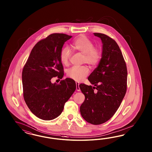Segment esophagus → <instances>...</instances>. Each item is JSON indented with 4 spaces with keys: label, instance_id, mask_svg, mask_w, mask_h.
Returning <instances> with one entry per match:
<instances>
[{
    "label": "esophagus",
    "instance_id": "34e87169",
    "mask_svg": "<svg viewBox=\"0 0 152 152\" xmlns=\"http://www.w3.org/2000/svg\"><path fill=\"white\" fill-rule=\"evenodd\" d=\"M76 90L77 91H80V87H79L80 83L78 82H76Z\"/></svg>",
    "mask_w": 152,
    "mask_h": 152
}]
</instances>
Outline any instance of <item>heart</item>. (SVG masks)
Instances as JSON below:
<instances>
[{
	"label": "heart",
	"mask_w": 152,
	"mask_h": 152,
	"mask_svg": "<svg viewBox=\"0 0 152 152\" xmlns=\"http://www.w3.org/2000/svg\"><path fill=\"white\" fill-rule=\"evenodd\" d=\"M75 51L83 54V63H86L91 67H95L100 62L102 58V51L99 47L94 46V43L84 35L78 36L72 43ZM71 57V51L69 47H64L60 52V61L64 66L69 64ZM89 69L86 66L80 67L74 66L68 69L67 75L76 81H81L88 76Z\"/></svg>",
	"instance_id": "heart-1"
}]
</instances>
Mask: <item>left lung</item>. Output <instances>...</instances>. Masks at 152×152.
Instances as JSON below:
<instances>
[{
    "instance_id": "left-lung-1",
    "label": "left lung",
    "mask_w": 152,
    "mask_h": 152,
    "mask_svg": "<svg viewBox=\"0 0 152 152\" xmlns=\"http://www.w3.org/2000/svg\"><path fill=\"white\" fill-rule=\"evenodd\" d=\"M94 34L100 38L103 44L102 58L88 77L96 87L84 83L79 85L85 96L80 113L88 123L99 125L111 118L119 107L126 92L128 72L122 52L115 40L102 33Z\"/></svg>"
}]
</instances>
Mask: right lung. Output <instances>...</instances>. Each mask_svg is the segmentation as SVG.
<instances>
[{
  "label": "right lung",
  "mask_w": 152,
  "mask_h": 152,
  "mask_svg": "<svg viewBox=\"0 0 152 152\" xmlns=\"http://www.w3.org/2000/svg\"><path fill=\"white\" fill-rule=\"evenodd\" d=\"M72 36L53 33L38 42L33 48L22 71L23 97L34 115L44 120L54 119L61 114L64 104L73 94L76 85L67 78L60 84L51 78L63 77L60 52L64 42Z\"/></svg>",
  "instance_id": "right-lung-1"
}]
</instances>
